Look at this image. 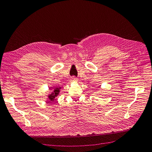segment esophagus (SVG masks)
<instances>
[{"instance_id":"esophagus-1","label":"esophagus","mask_w":152,"mask_h":152,"mask_svg":"<svg viewBox=\"0 0 152 152\" xmlns=\"http://www.w3.org/2000/svg\"><path fill=\"white\" fill-rule=\"evenodd\" d=\"M77 78H76V77H72V81H77Z\"/></svg>"}]
</instances>
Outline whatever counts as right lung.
Returning a JSON list of instances; mask_svg holds the SVG:
<instances>
[{
  "label": "right lung",
  "mask_w": 152,
  "mask_h": 152,
  "mask_svg": "<svg viewBox=\"0 0 152 152\" xmlns=\"http://www.w3.org/2000/svg\"><path fill=\"white\" fill-rule=\"evenodd\" d=\"M60 88H55L54 90V92L52 93L51 94H50L48 96V98L50 100V102H53L55 100V97H56L58 94H59L60 92Z\"/></svg>",
  "instance_id": "obj_1"
}]
</instances>
